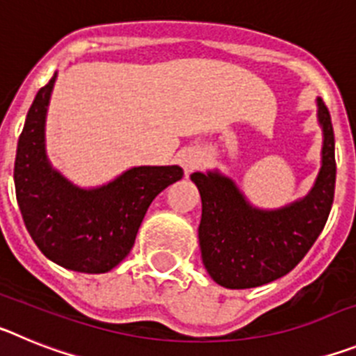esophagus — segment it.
<instances>
[{"mask_svg": "<svg viewBox=\"0 0 356 356\" xmlns=\"http://www.w3.org/2000/svg\"><path fill=\"white\" fill-rule=\"evenodd\" d=\"M201 163V153L197 149H187L184 151L181 155V165L185 168V171H194L196 168H200Z\"/></svg>", "mask_w": 356, "mask_h": 356, "instance_id": "1", "label": "esophagus"}]
</instances>
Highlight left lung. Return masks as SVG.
Wrapping results in <instances>:
<instances>
[{"mask_svg": "<svg viewBox=\"0 0 356 356\" xmlns=\"http://www.w3.org/2000/svg\"><path fill=\"white\" fill-rule=\"evenodd\" d=\"M325 131L323 168L307 197L275 212L246 203L234 181L217 172H194L201 194L197 228L201 259L209 275L226 289H251L291 273L314 246L328 221L335 194V139L330 112L317 99Z\"/></svg>", "mask_w": 356, "mask_h": 356, "instance_id": "left-lung-1", "label": "left lung"}]
</instances>
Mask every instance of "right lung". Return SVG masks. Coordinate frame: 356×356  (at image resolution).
Masks as SVG:
<instances>
[{
	"mask_svg": "<svg viewBox=\"0 0 356 356\" xmlns=\"http://www.w3.org/2000/svg\"><path fill=\"white\" fill-rule=\"evenodd\" d=\"M55 78L37 92L19 135L15 197L28 234L49 260L71 271L106 273L130 253L151 201L184 171L143 165L102 188L74 187L53 171L44 151V119Z\"/></svg>",
	"mask_w": 356,
	"mask_h": 356,
	"instance_id": "1",
	"label": "right lung"
}]
</instances>
